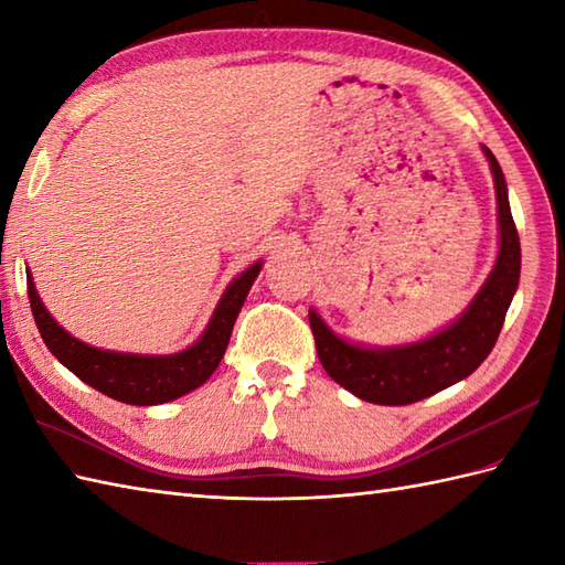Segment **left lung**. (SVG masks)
Returning <instances> with one entry per match:
<instances>
[{"label": "left lung", "instance_id": "8db88e82", "mask_svg": "<svg viewBox=\"0 0 565 565\" xmlns=\"http://www.w3.org/2000/svg\"><path fill=\"white\" fill-rule=\"evenodd\" d=\"M490 164L498 199V257L473 301L449 326L423 340L376 347L340 338L316 308L310 328L322 369L356 398L376 405H411L471 376L498 342L505 313L520 284V235L512 221L505 174L495 154L481 148Z\"/></svg>", "mask_w": 565, "mask_h": 565}]
</instances>
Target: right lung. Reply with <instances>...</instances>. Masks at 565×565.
I'll use <instances>...</instances> for the list:
<instances>
[{"mask_svg":"<svg viewBox=\"0 0 565 565\" xmlns=\"http://www.w3.org/2000/svg\"><path fill=\"white\" fill-rule=\"evenodd\" d=\"M262 264L264 262L257 259L227 284L201 338L194 344H189L186 350L174 354L114 352L72 338L47 313L39 291H35L31 271H26V286L35 326H39L45 347L60 364L67 366L87 386L97 388L114 401L128 405H160L182 398V395L203 386L213 371L218 369L225 347L231 342L239 308H243L252 284L259 276Z\"/></svg>","mask_w":565,"mask_h":565,"instance_id":"1","label":"right lung"}]
</instances>
